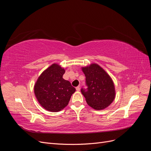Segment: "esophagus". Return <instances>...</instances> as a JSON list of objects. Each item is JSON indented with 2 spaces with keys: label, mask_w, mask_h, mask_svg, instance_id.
Returning a JSON list of instances; mask_svg holds the SVG:
<instances>
[{
  "label": "esophagus",
  "mask_w": 151,
  "mask_h": 151,
  "mask_svg": "<svg viewBox=\"0 0 151 151\" xmlns=\"http://www.w3.org/2000/svg\"><path fill=\"white\" fill-rule=\"evenodd\" d=\"M76 90H77V91H80V87H79V86L77 87V88H76Z\"/></svg>",
  "instance_id": "1"
}]
</instances>
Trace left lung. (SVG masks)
Returning a JSON list of instances; mask_svg holds the SVG:
<instances>
[{
	"label": "left lung",
	"instance_id": "obj_1",
	"mask_svg": "<svg viewBox=\"0 0 151 151\" xmlns=\"http://www.w3.org/2000/svg\"><path fill=\"white\" fill-rule=\"evenodd\" d=\"M86 76L88 90L81 93L89 106L96 110L107 108L115 98V88L111 77L97 63L81 68Z\"/></svg>",
	"mask_w": 151,
	"mask_h": 151
}]
</instances>
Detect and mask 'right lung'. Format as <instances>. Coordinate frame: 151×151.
Here are the masks:
<instances>
[{
    "mask_svg": "<svg viewBox=\"0 0 151 151\" xmlns=\"http://www.w3.org/2000/svg\"><path fill=\"white\" fill-rule=\"evenodd\" d=\"M65 70L57 63L45 70L34 86V93L44 109L58 112L66 107L76 89L69 81L63 79Z\"/></svg>",
    "mask_w": 151,
    "mask_h": 151,
    "instance_id": "1",
    "label": "right lung"
}]
</instances>
